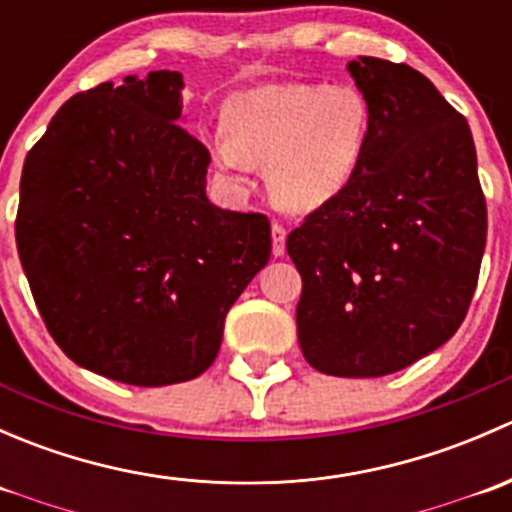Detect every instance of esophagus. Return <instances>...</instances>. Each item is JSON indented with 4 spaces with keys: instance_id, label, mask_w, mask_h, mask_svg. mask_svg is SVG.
I'll use <instances>...</instances> for the list:
<instances>
[{
    "instance_id": "1",
    "label": "esophagus",
    "mask_w": 512,
    "mask_h": 512,
    "mask_svg": "<svg viewBox=\"0 0 512 512\" xmlns=\"http://www.w3.org/2000/svg\"><path fill=\"white\" fill-rule=\"evenodd\" d=\"M285 240H287V230L280 223H272V255L282 257L285 255Z\"/></svg>"
}]
</instances>
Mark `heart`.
<instances>
[{"label": "heart", "mask_w": 512, "mask_h": 512, "mask_svg": "<svg viewBox=\"0 0 512 512\" xmlns=\"http://www.w3.org/2000/svg\"><path fill=\"white\" fill-rule=\"evenodd\" d=\"M371 138V106L356 86L285 81L245 91L213 138L223 178L245 188L265 165L270 198L287 213H314L354 183Z\"/></svg>", "instance_id": "obj_1"}]
</instances>
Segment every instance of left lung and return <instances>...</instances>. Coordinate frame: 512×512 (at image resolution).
<instances>
[{
	"label": "left lung",
	"instance_id": "left-lung-1",
	"mask_svg": "<svg viewBox=\"0 0 512 512\" xmlns=\"http://www.w3.org/2000/svg\"><path fill=\"white\" fill-rule=\"evenodd\" d=\"M371 106L354 183L289 232L309 366L369 379L436 352L466 319L488 213L468 121L406 64L349 61Z\"/></svg>",
	"mask_w": 512,
	"mask_h": 512
}]
</instances>
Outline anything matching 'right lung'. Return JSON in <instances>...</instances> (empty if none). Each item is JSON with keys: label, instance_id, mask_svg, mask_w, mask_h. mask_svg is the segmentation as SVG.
Returning <instances> with one entry per match:
<instances>
[{"label": "right lung", "instance_id": "1", "mask_svg": "<svg viewBox=\"0 0 512 512\" xmlns=\"http://www.w3.org/2000/svg\"><path fill=\"white\" fill-rule=\"evenodd\" d=\"M183 74L71 96L24 160L17 250L46 329L131 386L203 374L272 252L270 220L205 195L210 153L183 121Z\"/></svg>", "mask_w": 512, "mask_h": 512}]
</instances>
